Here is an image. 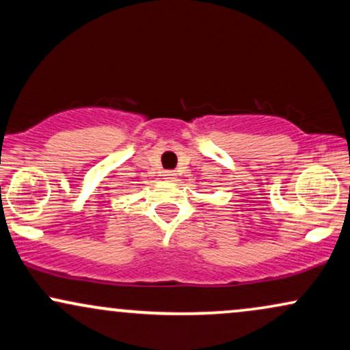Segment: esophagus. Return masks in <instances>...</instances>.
Returning <instances> with one entry per match:
<instances>
[{"label":"esophagus","mask_w":350,"mask_h":350,"mask_svg":"<svg viewBox=\"0 0 350 350\" xmlns=\"http://www.w3.org/2000/svg\"><path fill=\"white\" fill-rule=\"evenodd\" d=\"M174 172H172V171H167V172H164V179H170V180H172V179H174Z\"/></svg>","instance_id":"1"}]
</instances>
